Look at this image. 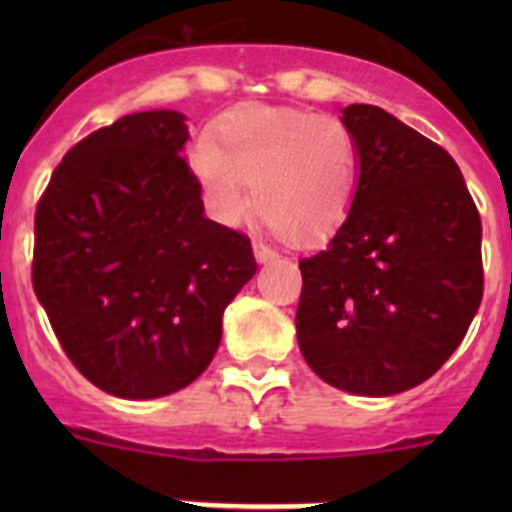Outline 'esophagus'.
Segmentation results:
<instances>
[{
	"label": "esophagus",
	"mask_w": 512,
	"mask_h": 512,
	"mask_svg": "<svg viewBox=\"0 0 512 512\" xmlns=\"http://www.w3.org/2000/svg\"><path fill=\"white\" fill-rule=\"evenodd\" d=\"M253 256H256V261L266 264V261L277 259V251L271 246H266L264 241H253Z\"/></svg>",
	"instance_id": "1"
}]
</instances>
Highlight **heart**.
<instances>
[{
    "label": "heart",
    "mask_w": 512,
    "mask_h": 512,
    "mask_svg": "<svg viewBox=\"0 0 512 512\" xmlns=\"http://www.w3.org/2000/svg\"><path fill=\"white\" fill-rule=\"evenodd\" d=\"M189 164L223 223L256 212L289 241L330 235L354 207L361 153L354 130L336 115L292 107H238L202 138Z\"/></svg>",
    "instance_id": "b5f03b06"
}]
</instances>
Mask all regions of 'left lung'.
I'll return each mask as SVG.
<instances>
[{
    "mask_svg": "<svg viewBox=\"0 0 512 512\" xmlns=\"http://www.w3.org/2000/svg\"><path fill=\"white\" fill-rule=\"evenodd\" d=\"M343 122L359 143V189L333 241L300 261L297 343L338 390L397 395L467 336L485 292L482 220L438 143L374 104H348Z\"/></svg>",
    "mask_w": 512,
    "mask_h": 512,
    "instance_id": "1",
    "label": "left lung"
}]
</instances>
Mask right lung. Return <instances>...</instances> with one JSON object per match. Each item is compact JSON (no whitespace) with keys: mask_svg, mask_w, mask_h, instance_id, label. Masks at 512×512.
Returning <instances> with one entry per match:
<instances>
[{"mask_svg":"<svg viewBox=\"0 0 512 512\" xmlns=\"http://www.w3.org/2000/svg\"><path fill=\"white\" fill-rule=\"evenodd\" d=\"M187 138L174 110L120 117L63 156L35 210V295L71 364L125 400L200 377L256 274L248 235L205 217Z\"/></svg>","mask_w":512,"mask_h":512,"instance_id":"1","label":"right lung"}]
</instances>
